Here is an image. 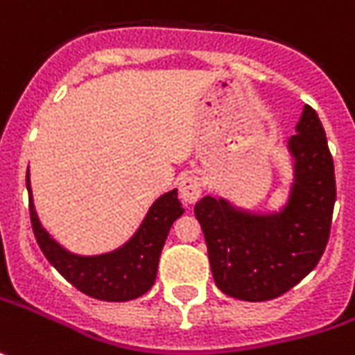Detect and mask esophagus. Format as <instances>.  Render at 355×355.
I'll list each match as a JSON object with an SVG mask.
<instances>
[{
	"mask_svg": "<svg viewBox=\"0 0 355 355\" xmlns=\"http://www.w3.org/2000/svg\"><path fill=\"white\" fill-rule=\"evenodd\" d=\"M202 194V178L196 175H187L178 184V196L184 204H194Z\"/></svg>",
	"mask_w": 355,
	"mask_h": 355,
	"instance_id": "34e87169",
	"label": "esophagus"
}]
</instances>
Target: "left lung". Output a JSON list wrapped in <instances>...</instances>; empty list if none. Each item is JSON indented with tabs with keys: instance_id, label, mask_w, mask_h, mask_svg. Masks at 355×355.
I'll return each instance as SVG.
<instances>
[{
	"instance_id": "8db88e82",
	"label": "left lung",
	"mask_w": 355,
	"mask_h": 355,
	"mask_svg": "<svg viewBox=\"0 0 355 355\" xmlns=\"http://www.w3.org/2000/svg\"><path fill=\"white\" fill-rule=\"evenodd\" d=\"M288 151L295 180L283 210L255 214L214 196L194 206L216 285L227 297L277 299L309 275L326 250L336 178L326 133L311 105L302 110Z\"/></svg>"
}]
</instances>
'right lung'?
Returning <instances> with one entry per match:
<instances>
[{"instance_id":"1","label":"right lung","mask_w":355,"mask_h":355,"mask_svg":"<svg viewBox=\"0 0 355 355\" xmlns=\"http://www.w3.org/2000/svg\"><path fill=\"white\" fill-rule=\"evenodd\" d=\"M29 214L35 239L49 263L60 275L92 299L125 302L137 299L153 287L161 250L165 245L173 222L182 216V204L178 202L177 189L163 194L153 202L139 230L121 248L102 255H74L49 236L41 226L33 204L29 171Z\"/></svg>"}]
</instances>
